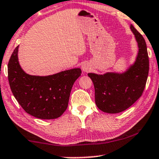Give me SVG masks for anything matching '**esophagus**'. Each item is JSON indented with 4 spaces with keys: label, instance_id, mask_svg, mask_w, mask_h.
Returning a JSON list of instances; mask_svg holds the SVG:
<instances>
[{
    "label": "esophagus",
    "instance_id": "obj_1",
    "mask_svg": "<svg viewBox=\"0 0 159 159\" xmlns=\"http://www.w3.org/2000/svg\"><path fill=\"white\" fill-rule=\"evenodd\" d=\"M82 69L83 71L88 72V71L90 70V66L88 64H84L82 66Z\"/></svg>",
    "mask_w": 159,
    "mask_h": 159
}]
</instances>
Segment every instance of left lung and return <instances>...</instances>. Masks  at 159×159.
Instances as JSON below:
<instances>
[{
    "label": "left lung",
    "mask_w": 159,
    "mask_h": 159,
    "mask_svg": "<svg viewBox=\"0 0 159 159\" xmlns=\"http://www.w3.org/2000/svg\"><path fill=\"white\" fill-rule=\"evenodd\" d=\"M138 44L136 61L125 72L89 73L95 88L97 107L108 114L124 111L140 98L144 91L149 71V58L145 39L133 26H130Z\"/></svg>",
    "instance_id": "obj_1"
}]
</instances>
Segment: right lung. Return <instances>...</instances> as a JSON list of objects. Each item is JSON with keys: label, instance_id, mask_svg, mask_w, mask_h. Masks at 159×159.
Here are the masks:
<instances>
[{"label": "right lung", "instance_id": "1", "mask_svg": "<svg viewBox=\"0 0 159 159\" xmlns=\"http://www.w3.org/2000/svg\"><path fill=\"white\" fill-rule=\"evenodd\" d=\"M19 45L8 64V78L11 92L24 110L36 118L53 119L67 108L69 96L82 71L76 68L53 75L33 76L25 73L18 61Z\"/></svg>", "mask_w": 159, "mask_h": 159}]
</instances>
